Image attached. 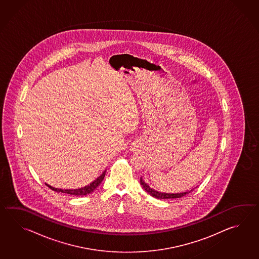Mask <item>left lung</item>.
<instances>
[{"label": "left lung", "mask_w": 259, "mask_h": 259, "mask_svg": "<svg viewBox=\"0 0 259 259\" xmlns=\"http://www.w3.org/2000/svg\"><path fill=\"white\" fill-rule=\"evenodd\" d=\"M141 184L142 186L144 188V190L150 193L153 197L157 199H172V198H181L182 196H185L188 193L193 192L194 189L191 190L190 192H186V193H159L155 190H153L152 188H150L148 184H146L145 182H143V178H141Z\"/></svg>", "instance_id": "8db88e82"}]
</instances>
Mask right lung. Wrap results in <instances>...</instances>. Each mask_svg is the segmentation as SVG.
<instances>
[{
	"label": "right lung",
	"mask_w": 259,
	"mask_h": 259,
	"mask_svg": "<svg viewBox=\"0 0 259 259\" xmlns=\"http://www.w3.org/2000/svg\"><path fill=\"white\" fill-rule=\"evenodd\" d=\"M106 171V170H105ZM105 171L103 172V174L101 176L98 177L94 182H92L88 186L80 188V189H75V190H62V189H57V188L52 187L48 184H46L50 189H52L53 191L57 192V193H66V194H71V195H76V196H83L89 193H93L96 188L99 186L101 182H103L104 178H105Z\"/></svg>",
	"instance_id": "obj_1"
}]
</instances>
